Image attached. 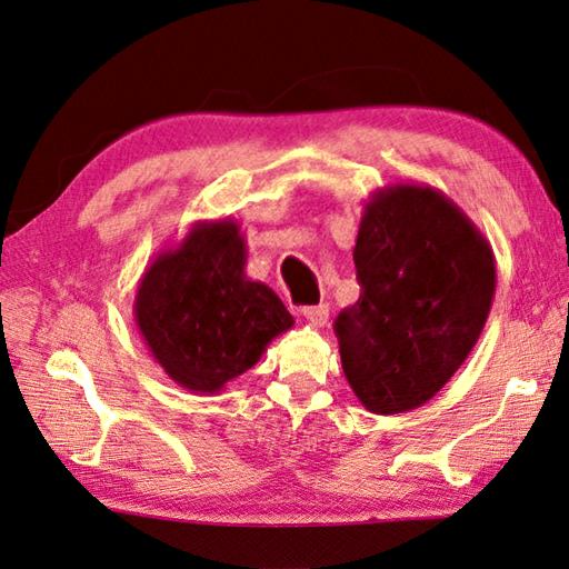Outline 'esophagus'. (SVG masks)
<instances>
[{
	"label": "esophagus",
	"mask_w": 569,
	"mask_h": 569,
	"mask_svg": "<svg viewBox=\"0 0 569 569\" xmlns=\"http://www.w3.org/2000/svg\"><path fill=\"white\" fill-rule=\"evenodd\" d=\"M301 317H305L311 327H323L329 319V307L317 305V307H301Z\"/></svg>",
	"instance_id": "1"
}]
</instances>
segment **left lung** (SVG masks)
Instances as JSON below:
<instances>
[{
	"mask_svg": "<svg viewBox=\"0 0 569 569\" xmlns=\"http://www.w3.org/2000/svg\"><path fill=\"white\" fill-rule=\"evenodd\" d=\"M361 297L333 329L366 410L420 408L467 361L496 295L491 242L442 191L392 183L363 206L353 248Z\"/></svg>",
	"mask_w": 569,
	"mask_h": 569,
	"instance_id": "1",
	"label": "left lung"
}]
</instances>
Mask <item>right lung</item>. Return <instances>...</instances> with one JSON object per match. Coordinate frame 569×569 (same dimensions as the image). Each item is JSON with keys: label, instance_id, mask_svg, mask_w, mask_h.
<instances>
[{"label": "right lung", "instance_id": "add662e5", "mask_svg": "<svg viewBox=\"0 0 569 569\" xmlns=\"http://www.w3.org/2000/svg\"><path fill=\"white\" fill-rule=\"evenodd\" d=\"M246 260L238 220H196L139 280L134 323L179 388L218 396L295 327L282 299L246 274Z\"/></svg>", "mask_w": 569, "mask_h": 569}]
</instances>
